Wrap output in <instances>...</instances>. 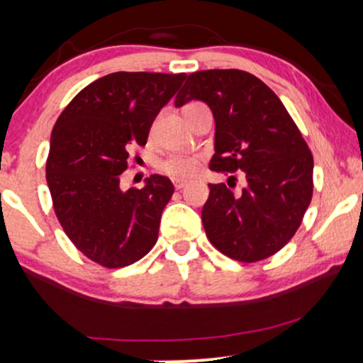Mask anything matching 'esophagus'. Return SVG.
<instances>
[{
	"label": "esophagus",
	"mask_w": 363,
	"mask_h": 363,
	"mask_svg": "<svg viewBox=\"0 0 363 363\" xmlns=\"http://www.w3.org/2000/svg\"><path fill=\"white\" fill-rule=\"evenodd\" d=\"M172 184H174V187H176V189H182V187L186 186V181H182V179H174Z\"/></svg>",
	"instance_id": "1"
}]
</instances>
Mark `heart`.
Wrapping results in <instances>:
<instances>
[{"mask_svg": "<svg viewBox=\"0 0 363 363\" xmlns=\"http://www.w3.org/2000/svg\"><path fill=\"white\" fill-rule=\"evenodd\" d=\"M196 167H198V158L187 155L169 157L165 158V160H162L160 165H158L162 174L174 179L191 177L196 172Z\"/></svg>", "mask_w": 363, "mask_h": 363, "instance_id": "heart-1", "label": "heart"}]
</instances>
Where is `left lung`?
Returning a JSON list of instances; mask_svg holds the SVG:
<instances>
[{"label": "left lung", "instance_id": "left-lung-1", "mask_svg": "<svg viewBox=\"0 0 363 363\" xmlns=\"http://www.w3.org/2000/svg\"><path fill=\"white\" fill-rule=\"evenodd\" d=\"M208 104L215 118V172L242 170L247 186L208 184L201 211L210 242L225 256L256 262L285 247L311 205L314 158L278 95L240 69L196 72L176 97ZM234 177V176H232Z\"/></svg>", "mask_w": 363, "mask_h": 363}]
</instances>
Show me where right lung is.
<instances>
[{"label": "right lung", "mask_w": 363, "mask_h": 363, "mask_svg": "<svg viewBox=\"0 0 363 363\" xmlns=\"http://www.w3.org/2000/svg\"><path fill=\"white\" fill-rule=\"evenodd\" d=\"M186 73L118 72L86 85L54 124L45 179L54 213L82 254L123 268L150 252L174 186L153 174L143 189L121 191L129 148L147 145L150 128Z\"/></svg>", "instance_id": "1"}]
</instances>
